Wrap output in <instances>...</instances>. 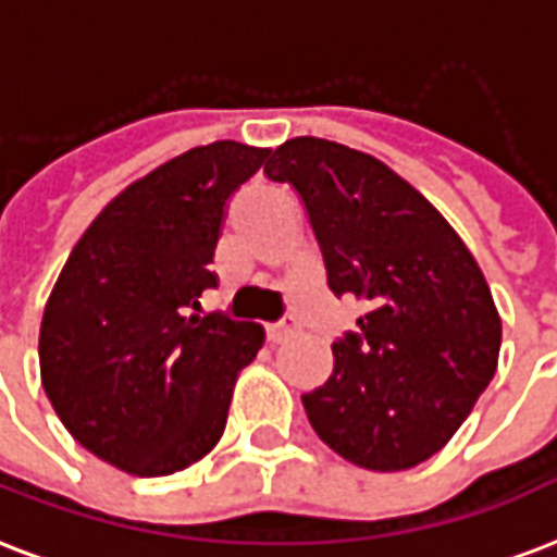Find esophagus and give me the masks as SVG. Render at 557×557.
Masks as SVG:
<instances>
[{
  "label": "esophagus",
  "mask_w": 557,
  "mask_h": 557,
  "mask_svg": "<svg viewBox=\"0 0 557 557\" xmlns=\"http://www.w3.org/2000/svg\"><path fill=\"white\" fill-rule=\"evenodd\" d=\"M288 335H295V324H288V321H280V324L265 326V338H269L271 345H280V342H286Z\"/></svg>",
  "instance_id": "34e87169"
}]
</instances>
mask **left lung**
<instances>
[{
  "label": "left lung",
  "mask_w": 557,
  "mask_h": 557,
  "mask_svg": "<svg viewBox=\"0 0 557 557\" xmlns=\"http://www.w3.org/2000/svg\"><path fill=\"white\" fill-rule=\"evenodd\" d=\"M265 177L304 201L335 297L364 304L333 345L330 380L304 394L318 438L394 473L432 458L494 380L503 318L476 257L423 195L376 157L295 137Z\"/></svg>",
  "instance_id": "8db88e82"
}]
</instances>
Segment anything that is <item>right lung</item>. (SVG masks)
Here are the masks:
<instances>
[{
	"mask_svg": "<svg viewBox=\"0 0 557 557\" xmlns=\"http://www.w3.org/2000/svg\"><path fill=\"white\" fill-rule=\"evenodd\" d=\"M265 157L219 139L157 165L92 219L46 300V397L81 447L131 476L201 461L265 342L260 324L198 315L224 203Z\"/></svg>",
	"mask_w": 557,
	"mask_h": 557,
	"instance_id": "right-lung-1",
	"label": "right lung"
}]
</instances>
